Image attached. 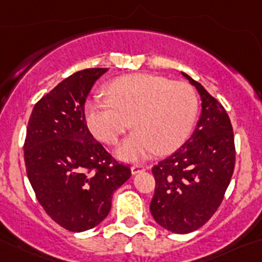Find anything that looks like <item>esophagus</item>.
Returning a JSON list of instances; mask_svg holds the SVG:
<instances>
[{
    "label": "esophagus",
    "instance_id": "esophagus-1",
    "mask_svg": "<svg viewBox=\"0 0 262 262\" xmlns=\"http://www.w3.org/2000/svg\"><path fill=\"white\" fill-rule=\"evenodd\" d=\"M147 169V166H144V165H141V164H134V165L131 166V171H132V174H139V172H141V171H145Z\"/></svg>",
    "mask_w": 262,
    "mask_h": 262
}]
</instances>
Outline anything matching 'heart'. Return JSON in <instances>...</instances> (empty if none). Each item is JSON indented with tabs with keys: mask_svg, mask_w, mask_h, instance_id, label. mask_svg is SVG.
Wrapping results in <instances>:
<instances>
[{
	"mask_svg": "<svg viewBox=\"0 0 262 262\" xmlns=\"http://www.w3.org/2000/svg\"><path fill=\"white\" fill-rule=\"evenodd\" d=\"M106 94L107 98L94 97L85 103L88 127L104 144L116 145L132 122L136 130L117 152L128 161L179 147L198 110L195 92L188 83L146 73L116 78Z\"/></svg>",
	"mask_w": 262,
	"mask_h": 262,
	"instance_id": "heart-1",
	"label": "heart"
}]
</instances>
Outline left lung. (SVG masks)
<instances>
[{"label": "left lung", "mask_w": 262, "mask_h": 262, "mask_svg": "<svg viewBox=\"0 0 262 262\" xmlns=\"http://www.w3.org/2000/svg\"><path fill=\"white\" fill-rule=\"evenodd\" d=\"M198 91L202 113L189 140L152 168L154 220L174 233H189L207 223L221 206L236 160L233 130L225 107L183 73Z\"/></svg>", "instance_id": "left-lung-1"}]
</instances>
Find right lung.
Here are the masks:
<instances>
[{"mask_svg":"<svg viewBox=\"0 0 262 262\" xmlns=\"http://www.w3.org/2000/svg\"><path fill=\"white\" fill-rule=\"evenodd\" d=\"M107 68L79 71L34 106L24 144L26 172L37 201L66 230L82 232L102 222L112 195L131 177L88 130L84 103Z\"/></svg>","mask_w":262,"mask_h":262,"instance_id":"right-lung-1","label":"right lung"}]
</instances>
